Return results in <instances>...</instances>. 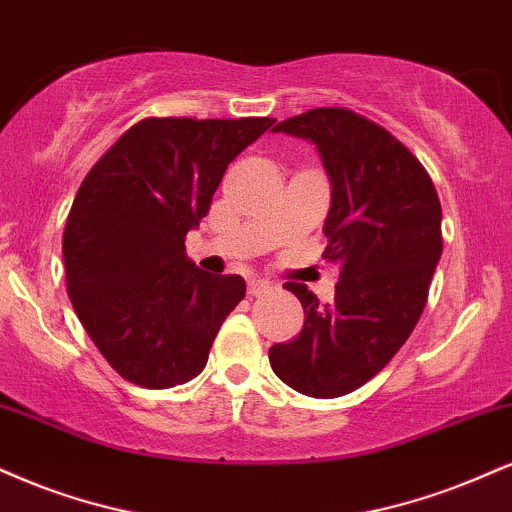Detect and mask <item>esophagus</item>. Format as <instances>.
<instances>
[{"label": "esophagus", "instance_id": "34e87169", "mask_svg": "<svg viewBox=\"0 0 512 512\" xmlns=\"http://www.w3.org/2000/svg\"><path fill=\"white\" fill-rule=\"evenodd\" d=\"M248 293L252 295V298H260V295L269 293V283H264V281H250V283H248Z\"/></svg>", "mask_w": 512, "mask_h": 512}]
</instances>
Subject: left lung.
<instances>
[{
	"label": "left lung",
	"mask_w": 512,
	"mask_h": 512,
	"mask_svg": "<svg viewBox=\"0 0 512 512\" xmlns=\"http://www.w3.org/2000/svg\"><path fill=\"white\" fill-rule=\"evenodd\" d=\"M317 145L331 181L322 257L341 264L331 303L288 281L303 331L269 348L283 384L312 398L360 389L408 341L427 305L443 250L441 202L427 169L379 123L317 107L274 128Z\"/></svg>",
	"instance_id": "1"
}]
</instances>
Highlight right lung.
I'll use <instances>...</instances> for the list:
<instances>
[{"mask_svg": "<svg viewBox=\"0 0 512 512\" xmlns=\"http://www.w3.org/2000/svg\"><path fill=\"white\" fill-rule=\"evenodd\" d=\"M274 121L150 116L80 183L61 243L66 291L92 343L131 384L171 389L197 377L245 298L240 276L188 260L186 236L226 166Z\"/></svg>", "mask_w": 512, "mask_h": 512, "instance_id": "1", "label": "right lung"}]
</instances>
